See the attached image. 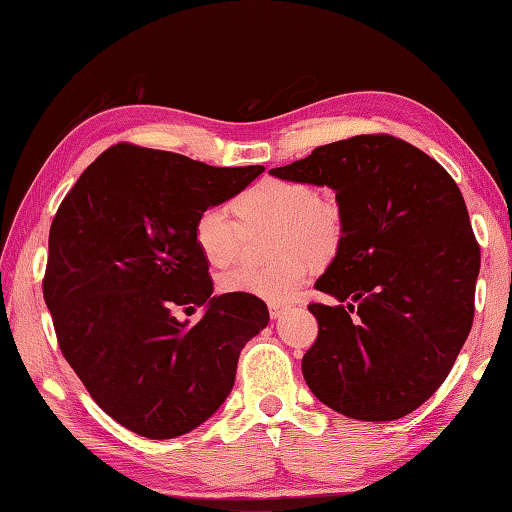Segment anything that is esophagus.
<instances>
[{
  "mask_svg": "<svg viewBox=\"0 0 512 512\" xmlns=\"http://www.w3.org/2000/svg\"><path fill=\"white\" fill-rule=\"evenodd\" d=\"M285 309H287L285 304H276V302H271V304H269V315L274 317V320H276V317H280L282 313H285Z\"/></svg>",
  "mask_w": 512,
  "mask_h": 512,
  "instance_id": "obj_1",
  "label": "esophagus"
}]
</instances>
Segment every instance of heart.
Here are the masks:
<instances>
[{"instance_id": "heart-1", "label": "heart", "mask_w": 512, "mask_h": 512, "mask_svg": "<svg viewBox=\"0 0 512 512\" xmlns=\"http://www.w3.org/2000/svg\"><path fill=\"white\" fill-rule=\"evenodd\" d=\"M236 221L221 208H206L195 219V243L212 267H227L241 254L245 234L274 227L267 267H238L221 276L225 293H247L267 302H287L309 280V258H331L344 236V212L333 199L317 197L304 181L263 179L232 201Z\"/></svg>"}]
</instances>
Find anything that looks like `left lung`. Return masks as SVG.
<instances>
[{
    "mask_svg": "<svg viewBox=\"0 0 512 512\" xmlns=\"http://www.w3.org/2000/svg\"><path fill=\"white\" fill-rule=\"evenodd\" d=\"M274 177L335 190L344 236L315 289L320 324L302 357L311 392L357 420H396L434 394L473 324L480 245L456 181L394 135H355Z\"/></svg>",
    "mask_w": 512,
    "mask_h": 512,
    "instance_id": "obj_1",
    "label": "left lung"
}]
</instances>
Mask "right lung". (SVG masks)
Listing matches in <instances>:
<instances>
[{"mask_svg": "<svg viewBox=\"0 0 512 512\" xmlns=\"http://www.w3.org/2000/svg\"><path fill=\"white\" fill-rule=\"evenodd\" d=\"M263 170L122 142L56 210L43 278L56 339L92 399L135 434L164 440L206 423L232 392L243 346L269 322L254 295H212L192 234L201 210ZM195 305L207 306L195 327L176 320Z\"/></svg>", "mask_w": 512, "mask_h": 512, "instance_id": "obj_1", "label": "right lung"}]
</instances>
